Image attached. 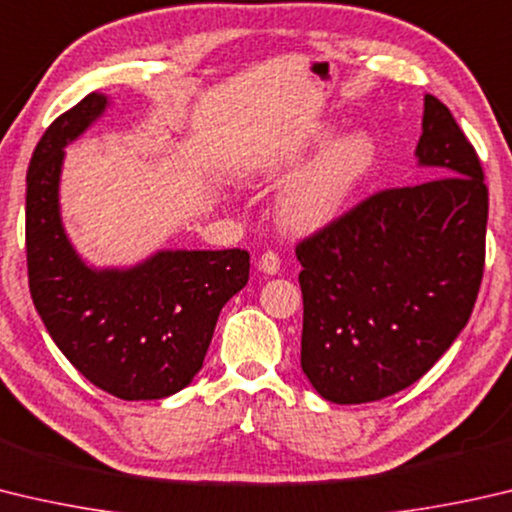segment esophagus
Here are the masks:
<instances>
[{
    "label": "esophagus",
    "mask_w": 512,
    "mask_h": 512,
    "mask_svg": "<svg viewBox=\"0 0 512 512\" xmlns=\"http://www.w3.org/2000/svg\"><path fill=\"white\" fill-rule=\"evenodd\" d=\"M257 268H259V271H262V273H266V275L280 273V257H277L275 253H271V250H268V253H264L262 257H259Z\"/></svg>",
    "instance_id": "34e87169"
}]
</instances>
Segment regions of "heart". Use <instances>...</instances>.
<instances>
[{
    "mask_svg": "<svg viewBox=\"0 0 512 512\" xmlns=\"http://www.w3.org/2000/svg\"><path fill=\"white\" fill-rule=\"evenodd\" d=\"M331 138L333 127H315L255 163L257 176H284L321 150L277 197L275 219L291 235H313L331 226L374 165L376 145L365 132Z\"/></svg>",
    "mask_w": 512,
    "mask_h": 512,
    "instance_id": "heart-1",
    "label": "heart"
}]
</instances>
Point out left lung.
Masks as SVG:
<instances>
[{
  "mask_svg": "<svg viewBox=\"0 0 512 512\" xmlns=\"http://www.w3.org/2000/svg\"><path fill=\"white\" fill-rule=\"evenodd\" d=\"M414 154L436 179L371 194L295 248L302 371L331 403H371L410 387L475 309L488 188L475 147L430 94Z\"/></svg>",
  "mask_w": 512,
  "mask_h": 512,
  "instance_id": "1",
  "label": "left lung"
}]
</instances>
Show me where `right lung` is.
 <instances>
[{
    "label": "right lung",
    "mask_w": 512,
    "mask_h": 512,
    "mask_svg": "<svg viewBox=\"0 0 512 512\" xmlns=\"http://www.w3.org/2000/svg\"><path fill=\"white\" fill-rule=\"evenodd\" d=\"M89 94L55 118L26 172V264L37 313L89 383L123 401H156L192 383L224 304L248 282V250H159L129 268L85 264L64 232V147L105 114Z\"/></svg>",
    "instance_id": "obj_1"
}]
</instances>
